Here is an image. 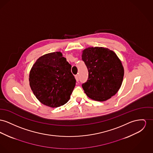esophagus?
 <instances>
[{
	"label": "esophagus",
	"instance_id": "34e87169",
	"mask_svg": "<svg viewBox=\"0 0 153 153\" xmlns=\"http://www.w3.org/2000/svg\"><path fill=\"white\" fill-rule=\"evenodd\" d=\"M75 79H76V81L78 82L79 81V76H78V75H76L75 76Z\"/></svg>",
	"mask_w": 153,
	"mask_h": 153
}]
</instances>
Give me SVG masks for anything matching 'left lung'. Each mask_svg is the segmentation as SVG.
Masks as SVG:
<instances>
[{
  "mask_svg": "<svg viewBox=\"0 0 153 153\" xmlns=\"http://www.w3.org/2000/svg\"><path fill=\"white\" fill-rule=\"evenodd\" d=\"M82 59L89 72L82 88L92 100L104 102L120 89L124 75L121 61L115 52L102 47H89L82 51Z\"/></svg>",
  "mask_w": 153,
  "mask_h": 153,
  "instance_id": "left-lung-1",
  "label": "left lung"
}]
</instances>
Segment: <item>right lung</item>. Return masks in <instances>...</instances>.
Segmentation results:
<instances>
[{"label": "right lung", "mask_w": 153, "mask_h": 153, "mask_svg": "<svg viewBox=\"0 0 153 153\" xmlns=\"http://www.w3.org/2000/svg\"><path fill=\"white\" fill-rule=\"evenodd\" d=\"M71 65L60 51L40 57L31 68L29 81L31 90L43 104L54 108L70 100L76 80Z\"/></svg>", "instance_id": "obj_1"}]
</instances>
